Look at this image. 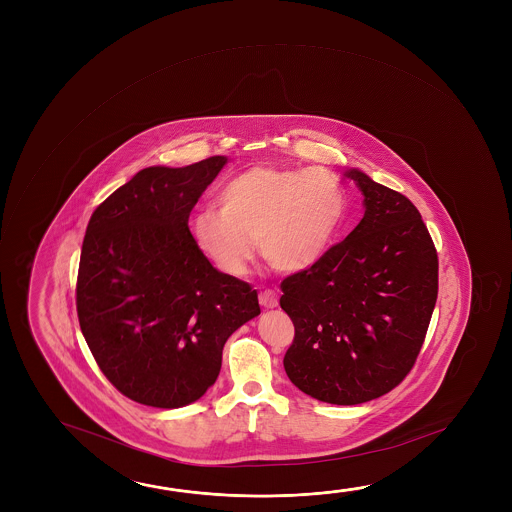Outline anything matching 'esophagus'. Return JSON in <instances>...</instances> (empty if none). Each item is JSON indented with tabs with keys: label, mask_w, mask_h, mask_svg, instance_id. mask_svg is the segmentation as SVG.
Instances as JSON below:
<instances>
[{
	"label": "esophagus",
	"mask_w": 512,
	"mask_h": 512,
	"mask_svg": "<svg viewBox=\"0 0 512 512\" xmlns=\"http://www.w3.org/2000/svg\"><path fill=\"white\" fill-rule=\"evenodd\" d=\"M259 302L264 309H275L278 305V296L275 291H271V289H266V291H262L259 294Z\"/></svg>",
	"instance_id": "34e87169"
}]
</instances>
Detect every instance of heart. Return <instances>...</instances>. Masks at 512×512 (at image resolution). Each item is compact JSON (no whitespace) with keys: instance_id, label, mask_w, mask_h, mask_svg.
<instances>
[{"instance_id":"1","label":"heart","mask_w":512,"mask_h":512,"mask_svg":"<svg viewBox=\"0 0 512 512\" xmlns=\"http://www.w3.org/2000/svg\"><path fill=\"white\" fill-rule=\"evenodd\" d=\"M218 207L191 219L198 248L223 273L243 277L260 253L278 271L314 266L334 243L346 214V193L323 169L253 166L219 189Z\"/></svg>"}]
</instances>
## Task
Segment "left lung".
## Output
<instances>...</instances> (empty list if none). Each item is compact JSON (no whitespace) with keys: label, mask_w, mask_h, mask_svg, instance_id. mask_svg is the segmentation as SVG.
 <instances>
[{"label":"left lung","mask_w":512,"mask_h":512,"mask_svg":"<svg viewBox=\"0 0 512 512\" xmlns=\"http://www.w3.org/2000/svg\"><path fill=\"white\" fill-rule=\"evenodd\" d=\"M364 194V218L314 266L284 278L293 319L284 368L319 402L357 405L409 375L437 300L436 246L409 198L346 169Z\"/></svg>","instance_id":"1"}]
</instances>
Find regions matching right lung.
Listing matches in <instances>:
<instances>
[{
  "instance_id": "add662e5",
  "label": "right lung",
  "mask_w": 512,
  "mask_h": 512,
  "mask_svg": "<svg viewBox=\"0 0 512 512\" xmlns=\"http://www.w3.org/2000/svg\"><path fill=\"white\" fill-rule=\"evenodd\" d=\"M227 160L143 169L89 219L78 321L103 375L134 402L178 409L202 398L228 337L260 314L252 285L214 268L189 230Z\"/></svg>"
}]
</instances>
